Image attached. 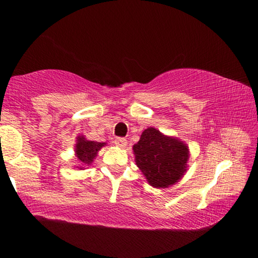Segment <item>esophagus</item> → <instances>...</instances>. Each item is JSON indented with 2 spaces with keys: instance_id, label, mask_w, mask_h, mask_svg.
Wrapping results in <instances>:
<instances>
[{
  "instance_id": "obj_1",
  "label": "esophagus",
  "mask_w": 258,
  "mask_h": 258,
  "mask_svg": "<svg viewBox=\"0 0 258 258\" xmlns=\"http://www.w3.org/2000/svg\"><path fill=\"white\" fill-rule=\"evenodd\" d=\"M115 144L119 148H124V147H126L128 142H126V140L124 139V137H117V139H115Z\"/></svg>"
}]
</instances>
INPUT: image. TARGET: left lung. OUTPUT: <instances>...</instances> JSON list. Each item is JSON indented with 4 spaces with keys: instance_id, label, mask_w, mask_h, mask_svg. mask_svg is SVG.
<instances>
[{
    "instance_id": "obj_1",
    "label": "left lung",
    "mask_w": 258,
    "mask_h": 258,
    "mask_svg": "<svg viewBox=\"0 0 258 258\" xmlns=\"http://www.w3.org/2000/svg\"><path fill=\"white\" fill-rule=\"evenodd\" d=\"M136 165L155 188H168L183 177L189 160V148L176 137L147 128L133 147Z\"/></svg>"
}]
</instances>
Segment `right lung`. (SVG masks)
Masks as SVG:
<instances>
[{"instance_id":"right-lung-1","label":"right lung","mask_w":258,"mask_h":258,"mask_svg":"<svg viewBox=\"0 0 258 258\" xmlns=\"http://www.w3.org/2000/svg\"><path fill=\"white\" fill-rule=\"evenodd\" d=\"M77 142L75 144V155L79 158V161L84 167L90 165L97 156V153L102 147L105 146L104 142H95V141H88L84 136L77 137ZM84 167H77L80 170H82Z\"/></svg>"}]
</instances>
